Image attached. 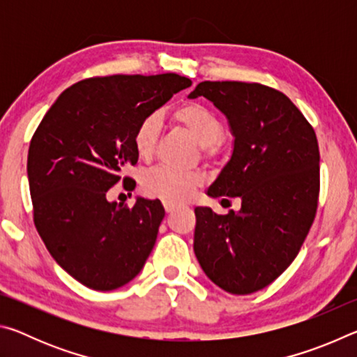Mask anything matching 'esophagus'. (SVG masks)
Returning <instances> with one entry per match:
<instances>
[{"label":"esophagus","instance_id":"1","mask_svg":"<svg viewBox=\"0 0 357 357\" xmlns=\"http://www.w3.org/2000/svg\"><path fill=\"white\" fill-rule=\"evenodd\" d=\"M164 206H165V211L168 214H172L174 209H176V206H174V204H172V203H164Z\"/></svg>","mask_w":357,"mask_h":357}]
</instances>
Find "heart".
I'll list each match as a JSON object with an SVG mask.
<instances>
[{
	"label": "heart",
	"mask_w": 357,
	"mask_h": 357,
	"mask_svg": "<svg viewBox=\"0 0 357 357\" xmlns=\"http://www.w3.org/2000/svg\"><path fill=\"white\" fill-rule=\"evenodd\" d=\"M173 121L184 129L193 140L200 144L204 155H214L220 148L223 126L219 116L198 102H187L173 112ZM159 119L144 118L137 126L134 134V148L140 159L153 157L159 140ZM203 178L195 172H179L170 167H155L144 173L142 187L146 195L160 198L162 202L179 204L190 200L193 193L202 185Z\"/></svg>",
	"instance_id": "obj_1"
}]
</instances>
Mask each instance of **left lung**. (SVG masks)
I'll use <instances>...</instances> for the list:
<instances>
[{"label":"left lung","instance_id":"obj_1","mask_svg":"<svg viewBox=\"0 0 357 357\" xmlns=\"http://www.w3.org/2000/svg\"><path fill=\"white\" fill-rule=\"evenodd\" d=\"M225 114L233 153L209 185L213 198H241L238 213L195 208L193 252L204 274L231 294L273 283L298 255L315 219L319 149L315 130L285 94L259 83L202 82ZM228 202V200H227Z\"/></svg>","mask_w":357,"mask_h":357}]
</instances>
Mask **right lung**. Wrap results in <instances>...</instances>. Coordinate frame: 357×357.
Returning <instances> with one entry per match:
<instances>
[{"instance_id": "1", "label": "right lung", "mask_w": 357, "mask_h": 357, "mask_svg": "<svg viewBox=\"0 0 357 357\" xmlns=\"http://www.w3.org/2000/svg\"><path fill=\"white\" fill-rule=\"evenodd\" d=\"M178 74L110 75L66 89L29 143L28 181L34 225L55 261L84 287L110 291L140 273L165 209L137 197L134 208L107 192L135 165L137 126L181 89Z\"/></svg>"}]
</instances>
